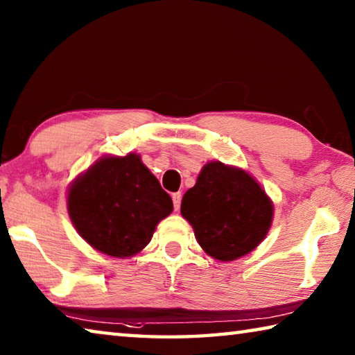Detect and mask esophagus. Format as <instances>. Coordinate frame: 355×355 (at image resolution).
I'll return each instance as SVG.
<instances>
[{
	"instance_id": "1",
	"label": "esophagus",
	"mask_w": 355,
	"mask_h": 355,
	"mask_svg": "<svg viewBox=\"0 0 355 355\" xmlns=\"http://www.w3.org/2000/svg\"><path fill=\"white\" fill-rule=\"evenodd\" d=\"M172 200H173V208H175V211H178L180 203H182V192H175V194H172Z\"/></svg>"
}]
</instances>
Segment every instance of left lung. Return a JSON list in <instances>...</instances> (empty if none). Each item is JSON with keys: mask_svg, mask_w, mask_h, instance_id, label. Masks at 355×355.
Masks as SVG:
<instances>
[{"mask_svg": "<svg viewBox=\"0 0 355 355\" xmlns=\"http://www.w3.org/2000/svg\"><path fill=\"white\" fill-rule=\"evenodd\" d=\"M182 214L208 255L232 261L254 250L266 236L272 203L249 173L213 161L183 196Z\"/></svg>", "mask_w": 355, "mask_h": 355, "instance_id": "left-lung-1", "label": "left lung"}]
</instances>
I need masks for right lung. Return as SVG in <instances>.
Instances as JSON below:
<instances>
[{
    "label": "right lung",
    "mask_w": 355,
    "mask_h": 355,
    "mask_svg": "<svg viewBox=\"0 0 355 355\" xmlns=\"http://www.w3.org/2000/svg\"><path fill=\"white\" fill-rule=\"evenodd\" d=\"M69 214L94 249L125 258L150 243L173 209L172 199L141 158H101L69 191Z\"/></svg>",
    "instance_id": "1"
}]
</instances>
